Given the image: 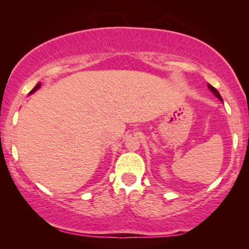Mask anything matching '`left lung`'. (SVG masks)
I'll list each match as a JSON object with an SVG mask.
<instances>
[{"instance_id": "left-lung-1", "label": "left lung", "mask_w": 249, "mask_h": 249, "mask_svg": "<svg viewBox=\"0 0 249 249\" xmlns=\"http://www.w3.org/2000/svg\"><path fill=\"white\" fill-rule=\"evenodd\" d=\"M207 87H209V88H210V90H211V91H212V93H213L214 95H215V96H216L217 98H219V100H220V101H222V97H221V95H220V93H219V91H217V90L215 89V88H214L213 86H211V85H210V84H207Z\"/></svg>"}]
</instances>
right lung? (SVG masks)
<instances>
[{
    "instance_id": "1",
    "label": "right lung",
    "mask_w": 249,
    "mask_h": 249,
    "mask_svg": "<svg viewBox=\"0 0 249 249\" xmlns=\"http://www.w3.org/2000/svg\"><path fill=\"white\" fill-rule=\"evenodd\" d=\"M40 86H42V85H40V83H38V84H37V85H36V86L33 88V90H32V91H30V93H29V94H33V93H34V91H36L37 89H38V88H39Z\"/></svg>"
}]
</instances>
